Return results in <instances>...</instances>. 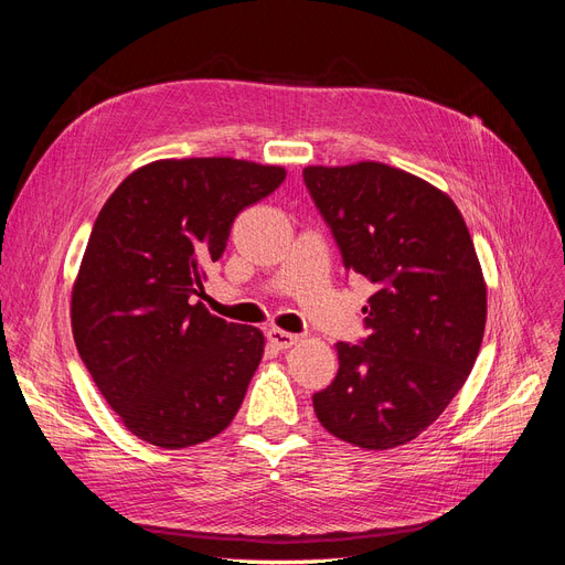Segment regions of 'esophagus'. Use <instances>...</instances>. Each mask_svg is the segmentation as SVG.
Instances as JSON below:
<instances>
[{
    "label": "esophagus",
    "instance_id": "1",
    "mask_svg": "<svg viewBox=\"0 0 565 565\" xmlns=\"http://www.w3.org/2000/svg\"><path fill=\"white\" fill-rule=\"evenodd\" d=\"M266 337H268L270 344L278 347V349H289V347H295L297 341H299V334L285 332V330H278V328H270V330L266 332Z\"/></svg>",
    "mask_w": 565,
    "mask_h": 565
}]
</instances>
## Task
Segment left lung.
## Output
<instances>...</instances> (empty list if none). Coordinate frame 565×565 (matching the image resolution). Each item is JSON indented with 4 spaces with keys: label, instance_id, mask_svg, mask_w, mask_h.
<instances>
[{
    "label": "left lung",
    "instance_id": "left-lung-1",
    "mask_svg": "<svg viewBox=\"0 0 565 565\" xmlns=\"http://www.w3.org/2000/svg\"><path fill=\"white\" fill-rule=\"evenodd\" d=\"M303 183L347 270L377 292L370 334L339 341L334 382L313 393L318 422L365 450L417 438L465 386L481 349L488 297L457 204L424 179L382 162L306 167Z\"/></svg>",
    "mask_w": 565,
    "mask_h": 565
}]
</instances>
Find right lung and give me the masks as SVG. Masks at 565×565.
<instances>
[{
    "instance_id": "right-lung-1",
    "label": "right lung",
    "mask_w": 565,
    "mask_h": 565,
    "mask_svg": "<svg viewBox=\"0 0 565 565\" xmlns=\"http://www.w3.org/2000/svg\"><path fill=\"white\" fill-rule=\"evenodd\" d=\"M285 174L233 158L158 160L96 216L73 285V337L100 396L150 446H198L243 405L264 334L192 301L235 216Z\"/></svg>"
}]
</instances>
